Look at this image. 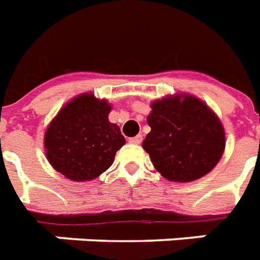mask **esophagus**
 I'll return each instance as SVG.
<instances>
[{
	"label": "esophagus",
	"mask_w": 260,
	"mask_h": 260,
	"mask_svg": "<svg viewBox=\"0 0 260 260\" xmlns=\"http://www.w3.org/2000/svg\"><path fill=\"white\" fill-rule=\"evenodd\" d=\"M142 141V136L140 134V136H136V137H132L130 140H128V142L130 144H136V145H138V144H141Z\"/></svg>",
	"instance_id": "1"
}]
</instances>
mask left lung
Instances as JSON below:
<instances>
[{
	"label": "left lung",
	"mask_w": 260,
	"mask_h": 260,
	"mask_svg": "<svg viewBox=\"0 0 260 260\" xmlns=\"http://www.w3.org/2000/svg\"><path fill=\"white\" fill-rule=\"evenodd\" d=\"M148 115L142 146L155 169L169 181L190 182L208 174L222 157L225 130L211 109L189 94L156 100Z\"/></svg>",
	"instance_id": "obj_1"
}]
</instances>
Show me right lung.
<instances>
[{
  "label": "right lung",
  "instance_id": "right-lung-1",
  "mask_svg": "<svg viewBox=\"0 0 260 260\" xmlns=\"http://www.w3.org/2000/svg\"><path fill=\"white\" fill-rule=\"evenodd\" d=\"M111 105L85 93L60 109L45 133V151L56 171L71 181H90L114 163L124 145L118 124L108 120Z\"/></svg>",
  "mask_w": 260,
  "mask_h": 260
}]
</instances>
